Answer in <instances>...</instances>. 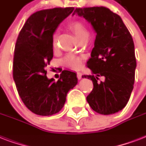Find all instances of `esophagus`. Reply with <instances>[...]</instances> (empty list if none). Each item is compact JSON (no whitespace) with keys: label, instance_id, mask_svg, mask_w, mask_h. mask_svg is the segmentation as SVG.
I'll return each mask as SVG.
<instances>
[{"label":"esophagus","instance_id":"34e87169","mask_svg":"<svg viewBox=\"0 0 146 146\" xmlns=\"http://www.w3.org/2000/svg\"><path fill=\"white\" fill-rule=\"evenodd\" d=\"M82 73H80V72H78L77 73V78L79 80H81L82 79Z\"/></svg>","mask_w":146,"mask_h":146}]
</instances>
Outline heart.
I'll use <instances>...</instances> for the list:
<instances>
[{
	"label": "heart",
	"mask_w": 146,
	"mask_h": 146,
	"mask_svg": "<svg viewBox=\"0 0 146 146\" xmlns=\"http://www.w3.org/2000/svg\"><path fill=\"white\" fill-rule=\"evenodd\" d=\"M70 27L72 29L73 33H75L76 35L77 36L78 38L80 41L89 38V32L88 29L86 26L81 21H75L70 23ZM57 33H55L53 35V46H57ZM82 58L80 56L73 54H70L66 55L64 58V64L69 67H71L73 69H79L82 66Z\"/></svg>",
	"instance_id": "b5f03b06"
}]
</instances>
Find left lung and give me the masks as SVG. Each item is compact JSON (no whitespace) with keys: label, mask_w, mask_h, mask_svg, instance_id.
<instances>
[{"label":"left lung","mask_w":146,"mask_h":146,"mask_svg":"<svg viewBox=\"0 0 146 146\" xmlns=\"http://www.w3.org/2000/svg\"><path fill=\"white\" fill-rule=\"evenodd\" d=\"M84 17L96 33L87 66L93 89L86 97L92 109L104 115L121 111L133 89L136 60L132 35L119 15L104 7L76 8L73 15ZM99 76L103 82H97Z\"/></svg>","instance_id":"left-lung-1"}]
</instances>
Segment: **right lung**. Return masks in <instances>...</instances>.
Listing matches in <instances>:
<instances>
[{"instance_id":"right-lung-1","label":"right lung","mask_w":146,"mask_h":146,"mask_svg":"<svg viewBox=\"0 0 146 146\" xmlns=\"http://www.w3.org/2000/svg\"><path fill=\"white\" fill-rule=\"evenodd\" d=\"M74 8H53L32 14L23 26L15 46L13 76L26 108L41 116L58 113L66 97L77 84L76 73L63 70L57 82L48 79L46 68L53 58V34Z\"/></svg>"}]
</instances>
